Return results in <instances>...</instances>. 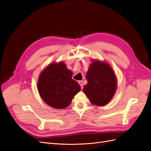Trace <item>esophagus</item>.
Wrapping results in <instances>:
<instances>
[{
    "mask_svg": "<svg viewBox=\"0 0 151 151\" xmlns=\"http://www.w3.org/2000/svg\"><path fill=\"white\" fill-rule=\"evenodd\" d=\"M79 85L81 86V89H83V81H79Z\"/></svg>",
    "mask_w": 151,
    "mask_h": 151,
    "instance_id": "esophagus-1",
    "label": "esophagus"
}]
</instances>
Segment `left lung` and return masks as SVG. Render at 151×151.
Wrapping results in <instances>:
<instances>
[{"instance_id":"1","label":"left lung","mask_w":151,"mask_h":151,"mask_svg":"<svg viewBox=\"0 0 151 151\" xmlns=\"http://www.w3.org/2000/svg\"><path fill=\"white\" fill-rule=\"evenodd\" d=\"M88 83L84 93L91 103L104 106L112 99L116 89V80L111 67L108 63L95 60L86 74Z\"/></svg>"}]
</instances>
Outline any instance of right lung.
I'll use <instances>...</instances> for the list:
<instances>
[{
	"mask_svg": "<svg viewBox=\"0 0 151 151\" xmlns=\"http://www.w3.org/2000/svg\"><path fill=\"white\" fill-rule=\"evenodd\" d=\"M72 72L63 62L52 63L41 73L38 89L41 97L49 106L56 109L68 106L74 96L81 90Z\"/></svg>",
	"mask_w": 151,
	"mask_h": 151,
	"instance_id": "1",
	"label": "right lung"
}]
</instances>
